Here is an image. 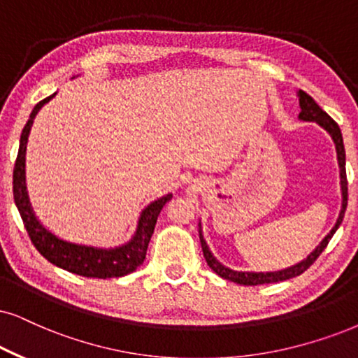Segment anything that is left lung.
I'll use <instances>...</instances> for the list:
<instances>
[{
    "label": "left lung",
    "mask_w": 358,
    "mask_h": 358,
    "mask_svg": "<svg viewBox=\"0 0 358 358\" xmlns=\"http://www.w3.org/2000/svg\"><path fill=\"white\" fill-rule=\"evenodd\" d=\"M299 96V106H301V114L299 119L306 120V122H317L320 127H324L325 130L330 134L334 143H336V150H337V160H338V166H341V188H342V210L341 215H338V220L336 226L332 228L327 236L322 239V243L315 248L314 251L310 252L309 256L306 257L304 261H301L299 264L291 266V268L282 269V271H274V273H243V271H233L226 266L221 264L220 261H216V257L211 255L210 248L205 239H203V231H201V224H200V243H201V250H203V256L208 262V266L215 271L220 278L233 280L236 284H243V286H259V284H271V282H279V280H286L291 278H296V275H301L304 271H307L314 264L315 259L322 255V251L327 248V244L330 239H332L334 233L337 231V228L341 226L343 215H345L347 210V173H345V148H343V138H342V132L338 129L337 122L330 117L327 112H324L322 108L317 106V102L312 99L309 94H306L304 90H299L297 92Z\"/></svg>",
    "instance_id": "left-lung-1"
}]
</instances>
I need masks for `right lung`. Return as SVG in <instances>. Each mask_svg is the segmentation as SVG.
I'll return each mask as SVG.
<instances>
[{"label":"right lung","instance_id":"add662e5","mask_svg":"<svg viewBox=\"0 0 358 358\" xmlns=\"http://www.w3.org/2000/svg\"><path fill=\"white\" fill-rule=\"evenodd\" d=\"M54 96L56 94L36 103L29 115V120L26 122L24 129H22L20 150H17L15 170H13V194H15L17 211H20L26 231L29 234L31 243L54 266L69 271V273L84 275V278H122V275L134 273L145 259L147 248L148 243H150L153 229H155L157 218L160 215L162 208L165 206V203L171 200V194H166V196H162L160 200L150 203L142 211L135 236L124 246L110 248V250L84 246V244L67 243L64 239L57 238L56 234L48 231L34 216V211L31 210L28 192H26L24 162L26 143H28L29 130L34 117L39 112V108L51 101Z\"/></svg>","mask_w":358,"mask_h":358}]
</instances>
